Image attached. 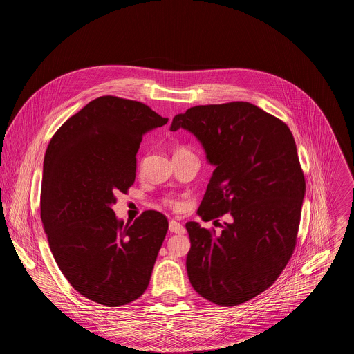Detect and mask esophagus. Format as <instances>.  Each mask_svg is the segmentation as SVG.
Listing matches in <instances>:
<instances>
[{
    "label": "esophagus",
    "instance_id": "obj_1",
    "mask_svg": "<svg viewBox=\"0 0 354 354\" xmlns=\"http://www.w3.org/2000/svg\"><path fill=\"white\" fill-rule=\"evenodd\" d=\"M169 230L171 233H176V234H184L185 233V227L180 222L173 221V219L169 222Z\"/></svg>",
    "mask_w": 354,
    "mask_h": 354
}]
</instances>
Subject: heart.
Returning <instances> with one entry per match:
<instances>
[{
    "instance_id": "obj_1",
    "label": "heart",
    "mask_w": 354,
    "mask_h": 354,
    "mask_svg": "<svg viewBox=\"0 0 354 354\" xmlns=\"http://www.w3.org/2000/svg\"><path fill=\"white\" fill-rule=\"evenodd\" d=\"M183 152H191L188 149H185V147H178V149H176V151L174 153H183ZM163 203L166 204V205H169L170 208H180V202L178 201H176V199H173V198H165L163 199Z\"/></svg>"
}]
</instances>
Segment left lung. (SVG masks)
<instances>
[{
	"mask_svg": "<svg viewBox=\"0 0 354 354\" xmlns=\"http://www.w3.org/2000/svg\"><path fill=\"white\" fill-rule=\"evenodd\" d=\"M180 128L201 140L215 166L198 214L232 215L221 234L185 225L191 285L222 306L250 301L278 279L296 248L305 178L295 138L250 102L194 106L173 118L170 129Z\"/></svg>",
	"mask_w": 354,
	"mask_h": 354,
	"instance_id": "1",
	"label": "left lung"
}]
</instances>
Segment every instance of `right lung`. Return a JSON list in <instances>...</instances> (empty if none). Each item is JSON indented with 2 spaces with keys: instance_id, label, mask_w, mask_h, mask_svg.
<instances>
[{
  "instance_id": "right-lung-1",
  "label": "right lung",
  "mask_w": 354,
  "mask_h": 354,
  "mask_svg": "<svg viewBox=\"0 0 354 354\" xmlns=\"http://www.w3.org/2000/svg\"><path fill=\"white\" fill-rule=\"evenodd\" d=\"M166 122L142 102L104 95L69 117L45 153L41 218L51 253L71 286L104 306L146 292L167 233L158 211L125 225L111 209L135 183L143 135Z\"/></svg>"
}]
</instances>
